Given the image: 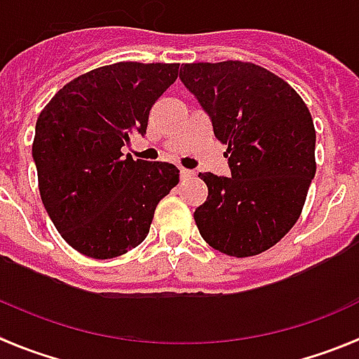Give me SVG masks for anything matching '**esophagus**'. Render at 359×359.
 I'll list each match as a JSON object with an SVG mask.
<instances>
[{"instance_id":"1","label":"esophagus","mask_w":359,"mask_h":359,"mask_svg":"<svg viewBox=\"0 0 359 359\" xmlns=\"http://www.w3.org/2000/svg\"><path fill=\"white\" fill-rule=\"evenodd\" d=\"M192 176H194L192 170H189V168H180V177H182V180H187V177H192Z\"/></svg>"}]
</instances>
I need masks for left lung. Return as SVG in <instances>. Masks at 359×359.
<instances>
[{"mask_svg": "<svg viewBox=\"0 0 359 359\" xmlns=\"http://www.w3.org/2000/svg\"><path fill=\"white\" fill-rule=\"evenodd\" d=\"M180 80L227 144L231 177L200 172L209 196L194 211L207 244L229 257L269 250L299 220L316 176V130L288 82L250 62H198Z\"/></svg>", "mask_w": 359, "mask_h": 359, "instance_id": "8db88e82", "label": "left lung"}]
</instances>
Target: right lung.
I'll list each match as a JSON object with an SVG mask.
<instances>
[{"instance_id": "add662e5", "label": "right lung", "mask_w": 359, "mask_h": 359, "mask_svg": "<svg viewBox=\"0 0 359 359\" xmlns=\"http://www.w3.org/2000/svg\"><path fill=\"white\" fill-rule=\"evenodd\" d=\"M180 64L117 62L66 84L41 109L32 159L47 215L67 244L114 259L147 238L154 211L180 182L172 163L121 152L176 82Z\"/></svg>"}]
</instances>
